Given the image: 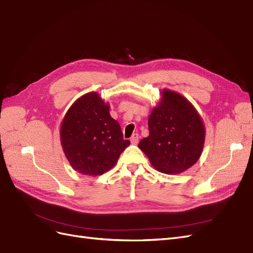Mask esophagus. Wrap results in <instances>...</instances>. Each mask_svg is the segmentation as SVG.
<instances>
[{"label": "esophagus", "instance_id": "obj_1", "mask_svg": "<svg viewBox=\"0 0 253 253\" xmlns=\"http://www.w3.org/2000/svg\"><path fill=\"white\" fill-rule=\"evenodd\" d=\"M130 142H131V144H138V142H139V134L138 133H134V134H132V136H131V139H130Z\"/></svg>", "mask_w": 253, "mask_h": 253}]
</instances>
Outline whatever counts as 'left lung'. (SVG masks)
<instances>
[{
    "label": "left lung",
    "instance_id": "obj_1",
    "mask_svg": "<svg viewBox=\"0 0 253 253\" xmlns=\"http://www.w3.org/2000/svg\"><path fill=\"white\" fill-rule=\"evenodd\" d=\"M148 128L149 135L140 141L139 148L159 171L180 174L203 154L204 120L190 100L176 91H161V98L148 118Z\"/></svg>",
    "mask_w": 253,
    "mask_h": 253
}]
</instances>
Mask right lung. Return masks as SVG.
I'll return each mask as SVG.
<instances>
[{"label":"right lung","mask_w":253,"mask_h":253,"mask_svg":"<svg viewBox=\"0 0 253 253\" xmlns=\"http://www.w3.org/2000/svg\"><path fill=\"white\" fill-rule=\"evenodd\" d=\"M110 105L97 92L85 93L69 108L61 122L60 143L70 165L79 174L99 176L117 164L129 146Z\"/></svg>","instance_id":"right-lung-1"}]
</instances>
